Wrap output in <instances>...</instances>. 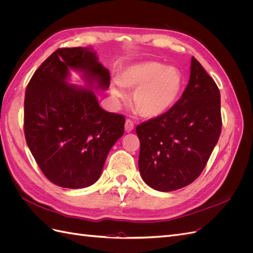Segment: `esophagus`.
Masks as SVG:
<instances>
[{
  "mask_svg": "<svg viewBox=\"0 0 253 253\" xmlns=\"http://www.w3.org/2000/svg\"><path fill=\"white\" fill-rule=\"evenodd\" d=\"M125 128H126V132L133 131V128H134V122H133V120L126 119V125H125Z\"/></svg>",
  "mask_w": 253,
  "mask_h": 253,
  "instance_id": "esophagus-1",
  "label": "esophagus"
}]
</instances>
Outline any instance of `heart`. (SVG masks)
<instances>
[{"label":"heart","instance_id":"1","mask_svg":"<svg viewBox=\"0 0 253 253\" xmlns=\"http://www.w3.org/2000/svg\"><path fill=\"white\" fill-rule=\"evenodd\" d=\"M119 85L135 89L132 106L145 118H155L169 111L177 101L183 85L181 72L174 66H166L156 61L137 63L121 73ZM117 84L112 86L114 97H122Z\"/></svg>","mask_w":253,"mask_h":253}]
</instances>
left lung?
Here are the masks:
<instances>
[{"instance_id": "8db88e82", "label": "left lung", "mask_w": 253, "mask_h": 253, "mask_svg": "<svg viewBox=\"0 0 253 253\" xmlns=\"http://www.w3.org/2000/svg\"><path fill=\"white\" fill-rule=\"evenodd\" d=\"M220 132L219 89L192 57L181 98L165 114L136 127L143 181L162 192L190 185L205 169Z\"/></svg>"}]
</instances>
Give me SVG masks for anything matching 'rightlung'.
<instances>
[{
	"label": "right lung",
	"mask_w": 253,
	"mask_h": 253,
	"mask_svg": "<svg viewBox=\"0 0 253 253\" xmlns=\"http://www.w3.org/2000/svg\"><path fill=\"white\" fill-rule=\"evenodd\" d=\"M70 70L82 73L88 86H110V72L88 47L59 48L27 84L24 133L42 173L55 185L81 189L100 177L110 150L125 133L124 115L100 108L95 93L68 84Z\"/></svg>",
	"instance_id": "add662e5"
}]
</instances>
